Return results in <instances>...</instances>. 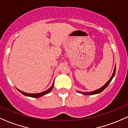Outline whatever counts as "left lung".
<instances>
[{
    "label": "left lung",
    "instance_id": "8db88e82",
    "mask_svg": "<svg viewBox=\"0 0 128 128\" xmlns=\"http://www.w3.org/2000/svg\"><path fill=\"white\" fill-rule=\"evenodd\" d=\"M115 73H116V67H115V68H114V72H113L112 75L111 76V78H110V79H109V80H108V81L107 82H106V84H105L104 85V86H102V87H101L100 88L97 90L93 91V92H80V93H82V94H85V95H93V94H98V93H99V92H102L103 90H104L107 87V86H108V85H109V84H110V82H111V80H112V79L113 78H114V75H115Z\"/></svg>",
    "mask_w": 128,
    "mask_h": 128
}]
</instances>
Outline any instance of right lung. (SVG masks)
Segmentation results:
<instances>
[{
    "label": "right lung",
    "instance_id": "1",
    "mask_svg": "<svg viewBox=\"0 0 128 128\" xmlns=\"http://www.w3.org/2000/svg\"><path fill=\"white\" fill-rule=\"evenodd\" d=\"M54 82L53 83V85L50 88H49L48 90L45 91V92H40V93H35V94H32V93H26L25 92H22V91L20 90L17 89L21 93L23 94H24V96H29V97H31V98H40V97H42V96H43V95L44 94H48V92H50L51 91H52V90L53 88H54Z\"/></svg>",
    "mask_w": 128,
    "mask_h": 128
}]
</instances>
